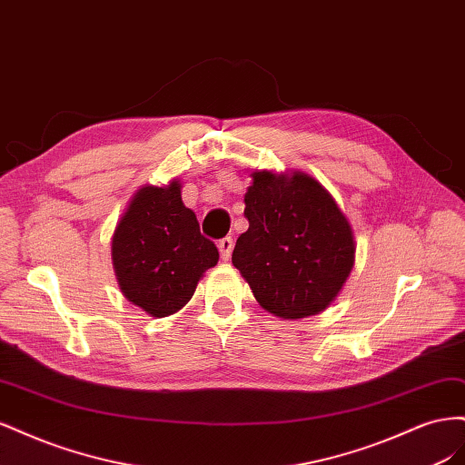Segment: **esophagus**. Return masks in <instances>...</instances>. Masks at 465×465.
Listing matches in <instances>:
<instances>
[{"label":"esophagus","mask_w":465,"mask_h":465,"mask_svg":"<svg viewBox=\"0 0 465 465\" xmlns=\"http://www.w3.org/2000/svg\"><path fill=\"white\" fill-rule=\"evenodd\" d=\"M232 246H234V242H232L231 236H224V238H221V241H219V252H221V258H223L224 262L231 260Z\"/></svg>","instance_id":"34e87169"}]
</instances>
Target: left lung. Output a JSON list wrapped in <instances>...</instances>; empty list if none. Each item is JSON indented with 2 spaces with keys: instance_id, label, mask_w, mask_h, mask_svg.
<instances>
[{
  "instance_id": "1",
  "label": "left lung",
  "mask_w": 465,
  "mask_h": 465,
  "mask_svg": "<svg viewBox=\"0 0 465 465\" xmlns=\"http://www.w3.org/2000/svg\"><path fill=\"white\" fill-rule=\"evenodd\" d=\"M244 193L248 231L232 265L263 311L283 320L316 316L353 272V227L316 178L301 171H254Z\"/></svg>"
}]
</instances>
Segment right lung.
<instances>
[{"label": "right lung", "mask_w": 465, "mask_h": 465, "mask_svg": "<svg viewBox=\"0 0 465 465\" xmlns=\"http://www.w3.org/2000/svg\"><path fill=\"white\" fill-rule=\"evenodd\" d=\"M122 294L153 318L186 306L200 279L217 265V246L200 232L198 217L182 202V182L145 184L125 205L110 241Z\"/></svg>", "instance_id": "1"}]
</instances>
